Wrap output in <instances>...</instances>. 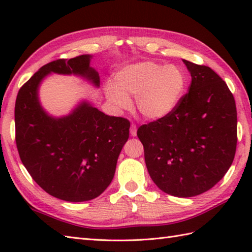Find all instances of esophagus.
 Instances as JSON below:
<instances>
[{
  "label": "esophagus",
  "mask_w": 252,
  "mask_h": 252,
  "mask_svg": "<svg viewBox=\"0 0 252 252\" xmlns=\"http://www.w3.org/2000/svg\"><path fill=\"white\" fill-rule=\"evenodd\" d=\"M136 132H137V127H136V126L134 125V123H132L131 127H130L131 135H132V136H136Z\"/></svg>",
  "instance_id": "esophagus-1"
}]
</instances>
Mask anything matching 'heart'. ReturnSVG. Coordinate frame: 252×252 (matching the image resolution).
<instances>
[{
  "label": "heart",
  "instance_id": "heart-1",
  "mask_svg": "<svg viewBox=\"0 0 252 252\" xmlns=\"http://www.w3.org/2000/svg\"><path fill=\"white\" fill-rule=\"evenodd\" d=\"M187 84L185 71L179 66L143 62L125 67L117 73L116 85L106 87V95L120 109L130 107L135 97V107L147 119L167 117L179 105Z\"/></svg>",
  "mask_w": 252,
  "mask_h": 252
}]
</instances>
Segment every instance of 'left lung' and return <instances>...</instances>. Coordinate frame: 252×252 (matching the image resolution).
I'll list each match as a JSON object with an SVG mask.
<instances>
[{
  "mask_svg": "<svg viewBox=\"0 0 252 252\" xmlns=\"http://www.w3.org/2000/svg\"><path fill=\"white\" fill-rule=\"evenodd\" d=\"M189 92L167 117L143 125L137 136L154 183L176 197L212 189L233 163L237 111L226 83L210 67L183 60Z\"/></svg>",
  "mask_w": 252,
  "mask_h": 252,
  "instance_id": "left-lung-1",
  "label": "left lung"
}]
</instances>
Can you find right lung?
<instances>
[{
	"mask_svg": "<svg viewBox=\"0 0 252 252\" xmlns=\"http://www.w3.org/2000/svg\"><path fill=\"white\" fill-rule=\"evenodd\" d=\"M91 57L46 63L19 89L15 104V140L21 162L47 194L72 202L94 199L108 187L129 138L130 121L107 116L85 101L69 116L50 117L39 103L37 88L51 72L78 74L98 87Z\"/></svg>",
	"mask_w": 252,
	"mask_h": 252,
	"instance_id": "1",
	"label": "right lung"
}]
</instances>
